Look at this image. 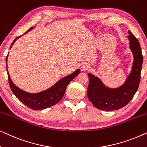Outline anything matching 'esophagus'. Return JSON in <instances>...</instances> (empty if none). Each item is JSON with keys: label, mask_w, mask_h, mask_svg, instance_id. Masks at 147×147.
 I'll return each instance as SVG.
<instances>
[{"label": "esophagus", "mask_w": 147, "mask_h": 147, "mask_svg": "<svg viewBox=\"0 0 147 147\" xmlns=\"http://www.w3.org/2000/svg\"><path fill=\"white\" fill-rule=\"evenodd\" d=\"M90 68V65L87 63H83L80 67V69H81L82 71H84V70H87Z\"/></svg>", "instance_id": "obj_1"}]
</instances>
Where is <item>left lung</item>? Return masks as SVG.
<instances>
[{
  "instance_id": "obj_1",
  "label": "left lung",
  "mask_w": 147,
  "mask_h": 147,
  "mask_svg": "<svg viewBox=\"0 0 147 147\" xmlns=\"http://www.w3.org/2000/svg\"><path fill=\"white\" fill-rule=\"evenodd\" d=\"M130 48L133 53L134 61L131 72L122 86L117 88L106 87L99 78L88 74L89 85L87 90L88 99L96 108L111 111L125 106L137 91L140 80L142 61L140 43L130 31H128Z\"/></svg>"
}]
</instances>
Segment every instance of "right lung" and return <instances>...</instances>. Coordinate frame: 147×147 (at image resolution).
I'll list each match as a JSON object with an SVG mask.
<instances>
[{
	"mask_svg": "<svg viewBox=\"0 0 147 147\" xmlns=\"http://www.w3.org/2000/svg\"><path fill=\"white\" fill-rule=\"evenodd\" d=\"M34 27H31L28 31L23 34L25 35L33 29ZM21 37H17L16 39L14 40L13 43H12L11 47L13 45L14 43L16 41V40ZM7 59L8 55L6 57V65L7 67ZM7 74H8V79H9V83L10 88L15 94V96L19 99L20 101L27 106V107L31 108L32 110H43L51 106L55 105L58 103L65 94L66 88L70 82L72 80L74 79L78 74L80 73V70L78 69L76 70L74 73H72L70 75L66 76L59 80L57 83H55L53 86L49 89L44 90L43 92H39V93L32 94L29 93V92H25L16 86L10 78V75L8 72V69H7Z\"/></svg>",
	"mask_w": 147,
	"mask_h": 147,
	"instance_id": "right-lung-1",
	"label": "right lung"
}]
</instances>
